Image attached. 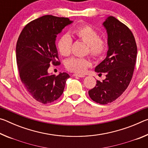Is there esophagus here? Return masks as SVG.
<instances>
[{"mask_svg": "<svg viewBox=\"0 0 148 148\" xmlns=\"http://www.w3.org/2000/svg\"><path fill=\"white\" fill-rule=\"evenodd\" d=\"M73 76H77V77H85L84 74H74Z\"/></svg>", "mask_w": 148, "mask_h": 148, "instance_id": "1", "label": "esophagus"}]
</instances>
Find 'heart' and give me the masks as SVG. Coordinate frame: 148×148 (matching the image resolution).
<instances>
[{
	"mask_svg": "<svg viewBox=\"0 0 148 148\" xmlns=\"http://www.w3.org/2000/svg\"><path fill=\"white\" fill-rule=\"evenodd\" d=\"M77 38L87 44L86 53H89L95 59H99L106 53L108 43L105 38H100L96 30L89 25H82L72 30ZM72 39L69 34H64L57 42V48L62 56H68L71 51ZM91 62L87 57H72L66 62V69L76 73H83Z\"/></svg>",
	"mask_w": 148,
	"mask_h": 148,
	"instance_id": "b5f03b06",
	"label": "heart"
}]
</instances>
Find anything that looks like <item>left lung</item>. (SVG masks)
<instances>
[{"label":"left lung","instance_id":"8db88e82","mask_svg":"<svg viewBox=\"0 0 148 148\" xmlns=\"http://www.w3.org/2000/svg\"><path fill=\"white\" fill-rule=\"evenodd\" d=\"M102 25L108 34V50L106 59L95 71L106 73V79L97 80L88 93L93 101L106 104L118 98L129 86L136 64L137 46L131 30L116 17H108Z\"/></svg>","mask_w":148,"mask_h":148}]
</instances>
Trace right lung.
I'll use <instances>...</instances> for the list:
<instances>
[{
	"label": "right lung",
	"mask_w": 148,
	"mask_h": 148,
	"mask_svg": "<svg viewBox=\"0 0 148 148\" xmlns=\"http://www.w3.org/2000/svg\"><path fill=\"white\" fill-rule=\"evenodd\" d=\"M67 17L47 15L26 25L16 44V60L21 82L29 94L39 102L51 103L63 92L66 72L49 74L50 64L57 65V35L72 23Z\"/></svg>",
	"instance_id": "add662e5"
}]
</instances>
